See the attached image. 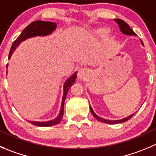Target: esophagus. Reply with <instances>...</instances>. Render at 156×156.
Returning a JSON list of instances; mask_svg holds the SVG:
<instances>
[{"label": "esophagus", "mask_w": 156, "mask_h": 156, "mask_svg": "<svg viewBox=\"0 0 156 156\" xmlns=\"http://www.w3.org/2000/svg\"><path fill=\"white\" fill-rule=\"evenodd\" d=\"M89 74H90V71L88 69H86V68H80L78 71V73H77V77L80 80H84L85 79H87Z\"/></svg>", "instance_id": "obj_1"}]
</instances>
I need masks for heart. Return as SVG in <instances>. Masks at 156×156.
Returning <instances> with one entry per match:
<instances>
[{
    "instance_id": "obj_1",
    "label": "heart",
    "mask_w": 156,
    "mask_h": 156,
    "mask_svg": "<svg viewBox=\"0 0 156 156\" xmlns=\"http://www.w3.org/2000/svg\"><path fill=\"white\" fill-rule=\"evenodd\" d=\"M106 32H107V30L106 29H101L99 30L96 31V32L94 33V34L97 35V36H103V35L106 34Z\"/></svg>"
}]
</instances>
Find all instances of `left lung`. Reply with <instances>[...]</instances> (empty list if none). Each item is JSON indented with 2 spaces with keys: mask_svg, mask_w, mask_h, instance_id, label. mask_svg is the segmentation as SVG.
I'll return each mask as SVG.
<instances>
[{
  "mask_svg": "<svg viewBox=\"0 0 156 156\" xmlns=\"http://www.w3.org/2000/svg\"><path fill=\"white\" fill-rule=\"evenodd\" d=\"M115 21L117 23H118L119 25V30L120 31H121L123 34L125 35H129V36H136V33L134 32V31L133 30V29H132L131 27H130L129 26L128 24H127L126 23L125 21H123L122 20H120V19H115ZM140 42H141V44H142V46L144 47V44H143V42H142V41L140 40ZM90 111H91L92 114H93V116L95 117V118L97 120H99V121L102 122H105V123H108V124H117V123H122V122H124L127 121V120H129V119H131L132 117L134 115L135 113H133L131 114L130 115H129V116L127 117H125V118L122 119H118V120H109V119H103V118H101V117L98 116L97 115H96V113L94 112V111H93V108L91 107V106H90Z\"/></svg>",
  "mask_w": 156,
  "mask_h": 156,
  "instance_id": "1",
  "label": "left lung"
}]
</instances>
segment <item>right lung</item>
<instances>
[{
	"mask_svg": "<svg viewBox=\"0 0 156 156\" xmlns=\"http://www.w3.org/2000/svg\"><path fill=\"white\" fill-rule=\"evenodd\" d=\"M57 23L55 22H50V21H43V20H37V21H34L32 23H30L24 30L21 32L20 36L17 38L13 44L11 49L9 53L8 59L10 60L11 56H12L14 50H16L17 47L22 43L25 40L29 39L31 37H46L50 35L55 30L57 29ZM8 67V64H7V69ZM76 73L77 72L74 73L73 75L68 78L66 80V82L63 84V98H62V103L61 106H60V112H59L58 115L55 119L52 120H49V121L45 122H39V121H28L30 122L33 125L41 127H46V126H55L57 124L60 123V121L63 119V109H64V102L66 99V95H67L68 91H69V88L71 86L75 83L76 78Z\"/></svg>",
	"mask_w": 156,
	"mask_h": 156,
	"instance_id": "add662e5",
	"label": "right lung"
}]
</instances>
